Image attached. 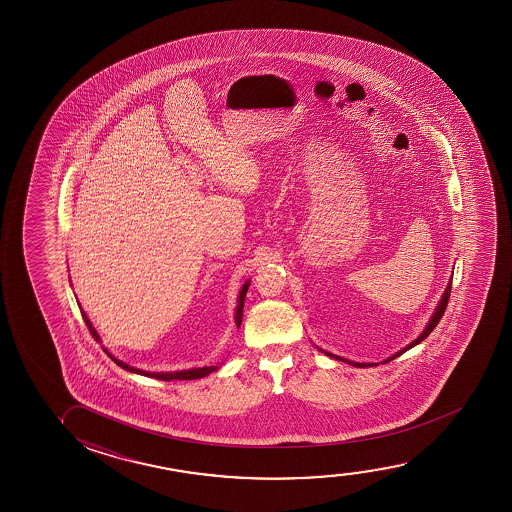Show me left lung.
I'll return each instance as SVG.
<instances>
[{"label": "left lung", "instance_id": "8db88e82", "mask_svg": "<svg viewBox=\"0 0 512 512\" xmlns=\"http://www.w3.org/2000/svg\"><path fill=\"white\" fill-rule=\"evenodd\" d=\"M449 295H451V283H449L448 288H446V292H444V295H442V301L439 302V306H437V309H435L434 316H432V320L428 322L427 329L423 330L421 332V336L418 337V339H414L413 343L409 344V346H406L404 350H400L399 353H395L393 357L386 358L385 362L383 364H386V362H390V360H393V358L400 357L404 351L411 350L413 346H416V344L421 343L423 339H427L428 334L432 332V330L437 327V323L441 322L442 315H444V311H446V308H448V302H449ZM329 357L337 358V360H343V362H348V360H344V358L336 357V355H330V353H327ZM348 364H353L355 367H372V365L376 364H357V362H348Z\"/></svg>", "mask_w": 512, "mask_h": 512}]
</instances>
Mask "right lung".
Here are the masks:
<instances>
[{
  "label": "right lung",
  "instance_id": "1",
  "mask_svg": "<svg viewBox=\"0 0 512 512\" xmlns=\"http://www.w3.org/2000/svg\"><path fill=\"white\" fill-rule=\"evenodd\" d=\"M248 281H246L243 288H241V294H239L238 301V309H236V325H241V320H243V304H245V295L246 290H248ZM82 316H84L85 325L89 327V330L92 332V336L98 337L96 334V330L92 329L91 322H89V318L85 316L84 311H82ZM112 357V355H110ZM113 362L122 367V369H126L129 372H136V374H141V376H148V378L162 379V381H171V379H197L204 378V376H208L210 372L217 371V365H210V367H197V369H189V371H176V372H147L141 371V369H134L131 365H127L126 362H122V360H117V358L112 357Z\"/></svg>",
  "mask_w": 512,
  "mask_h": 512
}]
</instances>
